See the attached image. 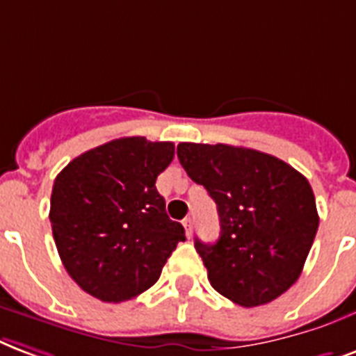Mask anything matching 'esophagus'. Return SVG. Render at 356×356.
Listing matches in <instances>:
<instances>
[{
    "label": "esophagus",
    "instance_id": "obj_1",
    "mask_svg": "<svg viewBox=\"0 0 356 356\" xmlns=\"http://www.w3.org/2000/svg\"><path fill=\"white\" fill-rule=\"evenodd\" d=\"M184 228H186V234L191 238V234H193V219L191 217H186L184 219Z\"/></svg>",
    "mask_w": 356,
    "mask_h": 356
}]
</instances>
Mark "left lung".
<instances>
[{
	"label": "left lung",
	"instance_id": "1",
	"mask_svg": "<svg viewBox=\"0 0 356 356\" xmlns=\"http://www.w3.org/2000/svg\"><path fill=\"white\" fill-rule=\"evenodd\" d=\"M178 159L217 204V243L195 239L209 284L247 308L290 290L319 225L307 178L275 156L221 143H180Z\"/></svg>",
	"mask_w": 356,
	"mask_h": 356
}]
</instances>
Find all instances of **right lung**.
I'll return each instance as SVG.
<instances>
[{
    "instance_id": "add662e5",
    "label": "right lung",
    "mask_w": 356,
    "mask_h": 356,
    "mask_svg": "<svg viewBox=\"0 0 356 356\" xmlns=\"http://www.w3.org/2000/svg\"><path fill=\"white\" fill-rule=\"evenodd\" d=\"M172 158V143L122 137L83 152L55 178L49 221L60 261L96 299L122 302L148 290L186 239L156 189Z\"/></svg>"
}]
</instances>
